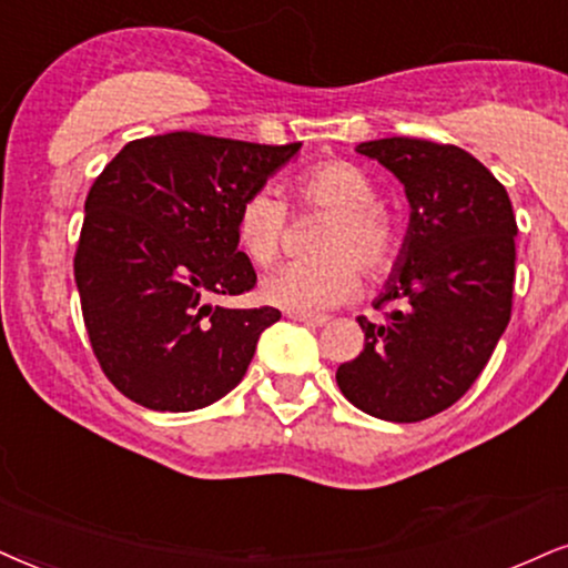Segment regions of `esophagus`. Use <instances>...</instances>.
Wrapping results in <instances>:
<instances>
[{
    "label": "esophagus",
    "mask_w": 568,
    "mask_h": 568,
    "mask_svg": "<svg viewBox=\"0 0 568 568\" xmlns=\"http://www.w3.org/2000/svg\"><path fill=\"white\" fill-rule=\"evenodd\" d=\"M288 317H291L293 322H301V325H306V327H322V325H327L325 314H320V317H308V314H288Z\"/></svg>",
    "instance_id": "esophagus-1"
}]
</instances>
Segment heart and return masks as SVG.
<instances>
[{
	"label": "heart",
	"instance_id": "heart-1",
	"mask_svg": "<svg viewBox=\"0 0 568 568\" xmlns=\"http://www.w3.org/2000/svg\"><path fill=\"white\" fill-rule=\"evenodd\" d=\"M298 199L329 212L314 248L320 256L296 260L270 272L262 296L291 314L327 312L358 291V271L379 277L398 254V227L393 214L375 201L367 172L346 160L320 162L296 181ZM288 206L275 189H260L243 201L239 241L256 264H270L283 246Z\"/></svg>",
	"mask_w": 568,
	"mask_h": 568
}]
</instances>
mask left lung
I'll use <instances>...</instances> for the list:
<instances>
[{"mask_svg": "<svg viewBox=\"0 0 568 568\" xmlns=\"http://www.w3.org/2000/svg\"><path fill=\"white\" fill-rule=\"evenodd\" d=\"M356 152L398 178L412 214L375 301L387 317L356 320L364 351L335 379L364 414L422 422L469 390L511 320V199L483 162L450 143L396 135Z\"/></svg>", "mask_w": 568, "mask_h": 568, "instance_id": "left-lung-1", "label": "left lung"}]
</instances>
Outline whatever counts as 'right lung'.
Listing matches in <instances>:
<instances>
[{"label":"right lung","instance_id":"1","mask_svg":"<svg viewBox=\"0 0 568 568\" xmlns=\"http://www.w3.org/2000/svg\"><path fill=\"white\" fill-rule=\"evenodd\" d=\"M298 149L175 131L125 143L93 181L75 285L93 354L123 396L193 412L246 375L280 312L212 298L254 288L239 212Z\"/></svg>","mask_w":568,"mask_h":568}]
</instances>
